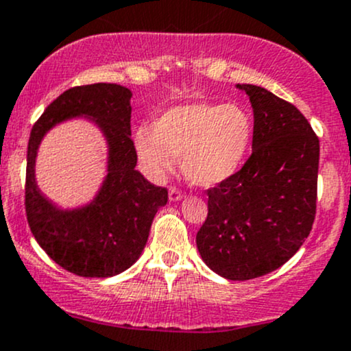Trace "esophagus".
I'll return each instance as SVG.
<instances>
[{"instance_id": "34e87169", "label": "esophagus", "mask_w": 351, "mask_h": 351, "mask_svg": "<svg viewBox=\"0 0 351 351\" xmlns=\"http://www.w3.org/2000/svg\"><path fill=\"white\" fill-rule=\"evenodd\" d=\"M168 196H170V201H180V199H183L184 193L181 191L180 188L171 186V188H170V193H168Z\"/></svg>"}]
</instances>
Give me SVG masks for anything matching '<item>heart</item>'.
Listing matches in <instances>:
<instances>
[{"label": "heart", "instance_id": "1", "mask_svg": "<svg viewBox=\"0 0 351 351\" xmlns=\"http://www.w3.org/2000/svg\"><path fill=\"white\" fill-rule=\"evenodd\" d=\"M253 124L237 104L191 103L170 109L134 135L147 175L162 176L181 157L184 176L197 186H216L243 167L252 149Z\"/></svg>", "mask_w": 351, "mask_h": 351}]
</instances>
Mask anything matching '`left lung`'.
Segmentation results:
<instances>
[{
	"mask_svg": "<svg viewBox=\"0 0 351 351\" xmlns=\"http://www.w3.org/2000/svg\"><path fill=\"white\" fill-rule=\"evenodd\" d=\"M253 108L252 155L208 189L196 245L227 280L263 276L285 265L311 234L317 206L319 137L302 112L255 84H237Z\"/></svg>",
	"mask_w": 351,
	"mask_h": 351,
	"instance_id": "obj_1",
	"label": "left lung"
}]
</instances>
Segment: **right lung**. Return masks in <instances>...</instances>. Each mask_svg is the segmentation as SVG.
Segmentation results:
<instances>
[{
	"mask_svg": "<svg viewBox=\"0 0 351 351\" xmlns=\"http://www.w3.org/2000/svg\"><path fill=\"white\" fill-rule=\"evenodd\" d=\"M130 96L128 88L114 83L70 88L49 104L29 137L24 184L29 227L50 258L78 276L109 278L132 267L145 247L155 214L168 201L167 188L155 186L135 170ZM77 115L95 119L107 135L108 176L91 205L62 211L41 196L33 163L45 132Z\"/></svg>",
	"mask_w": 351,
	"mask_h": 351,
	"instance_id": "right-lung-1",
	"label": "right lung"
}]
</instances>
